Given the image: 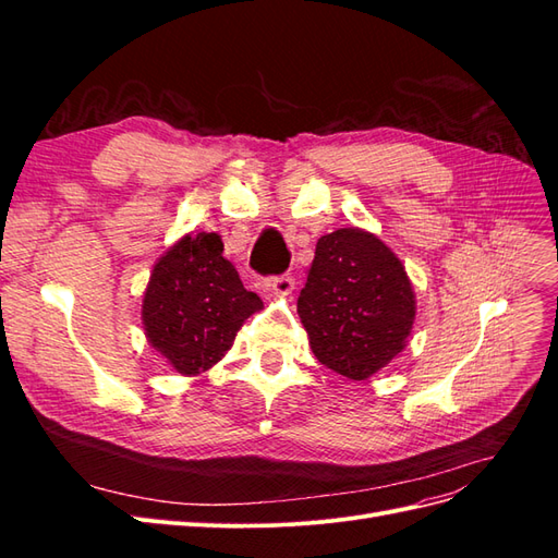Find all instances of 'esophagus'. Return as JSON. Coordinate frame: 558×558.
Returning a JSON list of instances; mask_svg holds the SVG:
<instances>
[{
    "label": "esophagus",
    "instance_id": "34e87169",
    "mask_svg": "<svg viewBox=\"0 0 558 558\" xmlns=\"http://www.w3.org/2000/svg\"><path fill=\"white\" fill-rule=\"evenodd\" d=\"M269 289H272V293L279 295V298H289L295 289V279L291 275L272 277V279H269Z\"/></svg>",
    "mask_w": 558,
    "mask_h": 558
}]
</instances>
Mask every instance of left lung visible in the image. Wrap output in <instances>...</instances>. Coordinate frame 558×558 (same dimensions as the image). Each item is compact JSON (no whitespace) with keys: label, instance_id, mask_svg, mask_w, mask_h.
I'll return each instance as SVG.
<instances>
[{"label":"left lung","instance_id":"1","mask_svg":"<svg viewBox=\"0 0 558 558\" xmlns=\"http://www.w3.org/2000/svg\"><path fill=\"white\" fill-rule=\"evenodd\" d=\"M298 314L318 363L363 381L404 349L416 302L391 248L373 232L340 228L316 242Z\"/></svg>","mask_w":558,"mask_h":558}]
</instances>
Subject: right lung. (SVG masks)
<instances>
[{
  "instance_id": "1",
  "label": "right lung",
  "mask_w": 558,
  "mask_h": 558,
  "mask_svg": "<svg viewBox=\"0 0 558 558\" xmlns=\"http://www.w3.org/2000/svg\"><path fill=\"white\" fill-rule=\"evenodd\" d=\"M263 300L244 289L216 232L185 234L150 272L142 320L148 344L179 375H199L232 347Z\"/></svg>"
}]
</instances>
